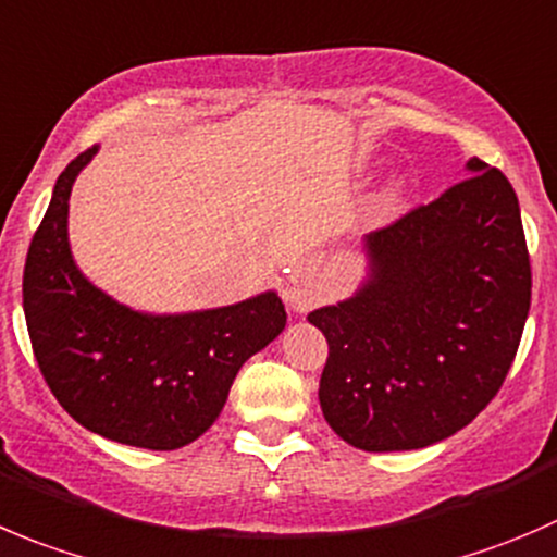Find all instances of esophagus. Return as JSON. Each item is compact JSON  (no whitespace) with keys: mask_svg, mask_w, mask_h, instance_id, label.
Here are the masks:
<instances>
[{"mask_svg":"<svg viewBox=\"0 0 557 557\" xmlns=\"http://www.w3.org/2000/svg\"><path fill=\"white\" fill-rule=\"evenodd\" d=\"M283 296H285V301H288L290 310L307 312L318 301V288L312 283H307V280L296 277L285 285Z\"/></svg>","mask_w":557,"mask_h":557,"instance_id":"34e87169","label":"esophagus"}]
</instances>
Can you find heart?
Returning <instances> with one entry per match:
<instances>
[{
    "label": "heart",
    "instance_id": "obj_1",
    "mask_svg": "<svg viewBox=\"0 0 557 557\" xmlns=\"http://www.w3.org/2000/svg\"><path fill=\"white\" fill-rule=\"evenodd\" d=\"M405 193V180L399 174H392L381 187H377V196H375V209L377 212H388L399 203Z\"/></svg>",
    "mask_w": 557,
    "mask_h": 557
}]
</instances>
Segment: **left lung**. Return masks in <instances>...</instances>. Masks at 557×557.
<instances>
[{"label":"left lung","mask_w":557,"mask_h":557,"mask_svg":"<svg viewBox=\"0 0 557 557\" xmlns=\"http://www.w3.org/2000/svg\"><path fill=\"white\" fill-rule=\"evenodd\" d=\"M438 201L361 239L367 274L307 321L329 343L318 399L364 451L424 449L498 394L531 310L520 201L479 158Z\"/></svg>","instance_id":"8db88e82"}]
</instances>
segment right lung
<instances>
[{
	"instance_id": "1",
	"label": "right lung",
	"mask_w": 557,
	"mask_h": 557,
	"mask_svg": "<svg viewBox=\"0 0 557 557\" xmlns=\"http://www.w3.org/2000/svg\"><path fill=\"white\" fill-rule=\"evenodd\" d=\"M100 147L59 174L24 267V315L53 397L116 444L174 451L201 438L239 367L285 329L277 290L190 312H141L97 288L70 250V193Z\"/></svg>"
}]
</instances>
